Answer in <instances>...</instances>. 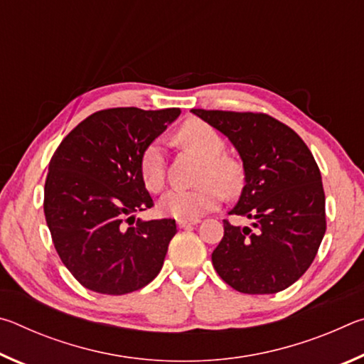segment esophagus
Returning <instances> with one entry per match:
<instances>
[{"instance_id": "obj_1", "label": "esophagus", "mask_w": 364, "mask_h": 364, "mask_svg": "<svg viewBox=\"0 0 364 364\" xmlns=\"http://www.w3.org/2000/svg\"><path fill=\"white\" fill-rule=\"evenodd\" d=\"M176 223H178V226L181 228V230H186V228H191V226L199 223V220H178Z\"/></svg>"}]
</instances>
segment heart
Listing matches in <instances>:
<instances>
[{
    "mask_svg": "<svg viewBox=\"0 0 364 364\" xmlns=\"http://www.w3.org/2000/svg\"><path fill=\"white\" fill-rule=\"evenodd\" d=\"M178 141L205 159L200 170V186L173 189L160 202L165 215L180 220H197L217 208L223 193L232 196L241 186L242 168L236 159L226 156L225 138L204 120H189L178 132ZM139 175L149 193H160L165 186V157L157 141L147 144L139 156Z\"/></svg>",
    "mask_w": 364,
    "mask_h": 364,
    "instance_id": "1",
    "label": "heart"
}]
</instances>
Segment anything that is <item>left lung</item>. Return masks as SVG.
Masks as SVG:
<instances>
[{"label":"left lung","instance_id":"1","mask_svg":"<svg viewBox=\"0 0 364 364\" xmlns=\"http://www.w3.org/2000/svg\"><path fill=\"white\" fill-rule=\"evenodd\" d=\"M230 138L244 162L245 184L230 215L232 226L212 254L213 268L242 294H276L292 286L315 260L326 232L321 173L311 151L286 123L263 112L193 109Z\"/></svg>","mask_w":364,"mask_h":364}]
</instances>
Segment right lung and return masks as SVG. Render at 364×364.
Returning <instances> with one entry per match:
<instances>
[{
  "label": "right lung",
  "mask_w": 364,
  "mask_h": 364,
  "mask_svg": "<svg viewBox=\"0 0 364 364\" xmlns=\"http://www.w3.org/2000/svg\"><path fill=\"white\" fill-rule=\"evenodd\" d=\"M180 109H104L86 117L49 160L46 223L60 260L83 287L123 295L149 284L176 234L171 218L139 221L154 207L139 156Z\"/></svg>",
  "instance_id": "right-lung-1"
}]
</instances>
